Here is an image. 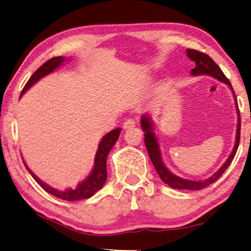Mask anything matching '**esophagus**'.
<instances>
[{
    "label": "esophagus",
    "instance_id": "obj_1",
    "mask_svg": "<svg viewBox=\"0 0 251 251\" xmlns=\"http://www.w3.org/2000/svg\"><path fill=\"white\" fill-rule=\"evenodd\" d=\"M135 126H136L135 120L129 119V120H126L125 123H123V129H125V130H130V129H132Z\"/></svg>",
    "mask_w": 251,
    "mask_h": 251
}]
</instances>
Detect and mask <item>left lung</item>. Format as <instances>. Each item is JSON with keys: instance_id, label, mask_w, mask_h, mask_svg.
<instances>
[{"instance_id": "obj_1", "label": "left lung", "mask_w": 251, "mask_h": 251, "mask_svg": "<svg viewBox=\"0 0 251 251\" xmlns=\"http://www.w3.org/2000/svg\"><path fill=\"white\" fill-rule=\"evenodd\" d=\"M186 54L192 61H194L195 63V67L192 68V71H191L192 76H199V75H209V76L214 77V78H216V80H218V81L223 82V83L227 84L228 88L231 89L233 97H234L236 115H238V123H236L234 147H233L232 152L228 155L227 160L225 161L224 164H223V166L219 168V169L216 171L212 176L207 178V179H203V180L185 179V178H181L179 176H177V175L171 173V171L167 168L166 164H164L163 160H162V153H161V150H160L159 140H157L156 136H155V131H154V122H153L152 118H151L149 114L142 115V119H140V126H142L144 137H145V138H144V142H145L147 152H149L151 161H152V163H153L154 168H155L156 173L159 174L161 180H162L164 184L169 185L170 187L177 188V190L199 191V190H202V188L209 186V185L212 183H215V181L225 173V170L227 169L228 166L233 161V159H234L235 153H236V151H238V147H239L240 128H241V122H240V112L238 108V101H236L235 94H234V91H233L231 82L227 80V77L225 76L224 73H223L218 65L216 64L215 61L208 56V54L200 52V51H197L193 49H187Z\"/></svg>"}]
</instances>
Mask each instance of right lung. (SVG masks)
Masks as SVG:
<instances>
[{
	"mask_svg": "<svg viewBox=\"0 0 251 251\" xmlns=\"http://www.w3.org/2000/svg\"><path fill=\"white\" fill-rule=\"evenodd\" d=\"M68 60L70 59L60 56V57H53L48 61H46V63H44L42 66H41L39 70H37L32 76H30L29 80L27 81V83L23 89L20 97H22V96L25 94L30 87H33L37 81H40L42 77L47 76V75H49L50 73H52V72L57 70V68H59L65 61H68ZM120 132H121V128H118V129L112 130V131L106 133V135L102 137L100 143L98 144V150L97 152H96L95 163H94V168H92L91 173L89 174L88 176L81 181V183H78L77 186L75 188H66V190L60 191L54 187H51L50 185H48L47 183H44L43 180H41L40 178L37 177L28 167H27L25 161L23 160L24 164H25L26 169L28 170V173L32 175V177L36 180V183L39 184L44 191H47L48 193L52 194L53 197L59 198L61 200H66V201H77V200H83V199H89L91 198L96 192L99 191L102 186H104L105 181L107 179L106 160H107L109 151L112 150V147L114 146V144L118 142Z\"/></svg>",
	"mask_w": 251,
	"mask_h": 251,
	"instance_id": "obj_1",
	"label": "right lung"
}]
</instances>
